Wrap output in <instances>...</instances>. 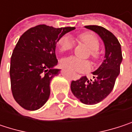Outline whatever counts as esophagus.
I'll return each mask as SVG.
<instances>
[{
  "label": "esophagus",
  "instance_id": "34e87169",
  "mask_svg": "<svg viewBox=\"0 0 132 132\" xmlns=\"http://www.w3.org/2000/svg\"><path fill=\"white\" fill-rule=\"evenodd\" d=\"M75 77H76V79H79V75H75Z\"/></svg>",
  "mask_w": 132,
  "mask_h": 132
}]
</instances>
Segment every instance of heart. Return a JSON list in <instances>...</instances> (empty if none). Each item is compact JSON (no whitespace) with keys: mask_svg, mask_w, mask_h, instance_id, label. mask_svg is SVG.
I'll return each mask as SVG.
<instances>
[{"mask_svg":"<svg viewBox=\"0 0 132 132\" xmlns=\"http://www.w3.org/2000/svg\"><path fill=\"white\" fill-rule=\"evenodd\" d=\"M79 40L82 43L88 46L91 50L92 56H96V52L99 48V42L97 37L90 33H85L79 36ZM58 46L62 52L69 50L73 46V42L70 37L63 36L58 40ZM61 63L63 67L72 72H83L90 69V63L86 60H82L74 56H68L62 60Z\"/></svg>","mask_w":132,"mask_h":132,"instance_id":"1","label":"heart"}]
</instances>
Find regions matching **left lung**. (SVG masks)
<instances>
[{
	"label": "left lung",
	"mask_w": 132,
	"mask_h": 132,
	"mask_svg": "<svg viewBox=\"0 0 132 132\" xmlns=\"http://www.w3.org/2000/svg\"><path fill=\"white\" fill-rule=\"evenodd\" d=\"M85 27L96 33L103 41L105 60L92 72L94 76L93 80H89L86 76H83L76 81H72L70 88L74 96L82 103L95 105L105 99L114 88L122 61L121 48L115 35L105 28L96 25Z\"/></svg>",
	"instance_id": "left-lung-1"
}]
</instances>
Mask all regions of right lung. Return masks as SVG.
<instances>
[{"label": "right lung", "mask_w": 132, "mask_h": 132, "mask_svg": "<svg viewBox=\"0 0 132 132\" xmlns=\"http://www.w3.org/2000/svg\"><path fill=\"white\" fill-rule=\"evenodd\" d=\"M73 30L75 27L54 28L42 24L20 37L11 56L10 76L13 98L22 108L35 111L49 99L50 82L60 72L56 68V45L61 37Z\"/></svg>", "instance_id": "add662e5"}]
</instances>
